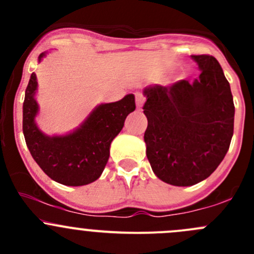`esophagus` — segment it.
<instances>
[{
  "instance_id": "obj_1",
  "label": "esophagus",
  "mask_w": 254,
  "mask_h": 254,
  "mask_svg": "<svg viewBox=\"0 0 254 254\" xmlns=\"http://www.w3.org/2000/svg\"><path fill=\"white\" fill-rule=\"evenodd\" d=\"M145 96L142 93H136L135 94V101H136V106L137 108H141L142 104L145 103Z\"/></svg>"
}]
</instances>
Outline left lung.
Masks as SVG:
<instances>
[{
	"label": "left lung",
	"instance_id": "8db88e82",
	"mask_svg": "<svg viewBox=\"0 0 254 254\" xmlns=\"http://www.w3.org/2000/svg\"><path fill=\"white\" fill-rule=\"evenodd\" d=\"M191 59L201 70L193 83L181 79L143 89L146 156L161 181L178 187L211 175L234 135V98L219 61L205 54Z\"/></svg>",
	"mask_w": 254,
	"mask_h": 254
}]
</instances>
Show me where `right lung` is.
<instances>
[{
  "label": "right lung",
  "instance_id": "1",
  "mask_svg": "<svg viewBox=\"0 0 254 254\" xmlns=\"http://www.w3.org/2000/svg\"><path fill=\"white\" fill-rule=\"evenodd\" d=\"M45 54H40L39 61ZM37 76L33 72L23 103V134L35 162L51 179L64 186H84L99 178L109 158V147L135 111L134 94L114 103L101 104L86 122L65 136H47L34 123Z\"/></svg>",
  "mask_w": 254,
  "mask_h": 254
}]
</instances>
